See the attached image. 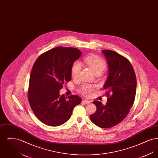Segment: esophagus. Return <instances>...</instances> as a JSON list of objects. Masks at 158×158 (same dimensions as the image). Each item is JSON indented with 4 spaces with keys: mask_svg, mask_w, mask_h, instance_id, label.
Masks as SVG:
<instances>
[{
    "mask_svg": "<svg viewBox=\"0 0 158 158\" xmlns=\"http://www.w3.org/2000/svg\"><path fill=\"white\" fill-rule=\"evenodd\" d=\"M83 103H84V104H90V101H89V100H87V99H83L82 101Z\"/></svg>",
    "mask_w": 158,
    "mask_h": 158,
    "instance_id": "1",
    "label": "esophagus"
}]
</instances>
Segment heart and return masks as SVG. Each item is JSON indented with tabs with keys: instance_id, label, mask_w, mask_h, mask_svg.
Listing matches in <instances>:
<instances>
[{
	"instance_id": "heart-1",
	"label": "heart",
	"mask_w": 158,
	"mask_h": 158,
	"mask_svg": "<svg viewBox=\"0 0 158 158\" xmlns=\"http://www.w3.org/2000/svg\"><path fill=\"white\" fill-rule=\"evenodd\" d=\"M83 61L86 64L94 74L102 73L106 68V63L105 61L95 55H91L86 57ZM82 69V64L79 61L75 62L71 68V76L73 79H77L81 73ZM97 85H92L89 84H85L81 88V93L86 95L89 96L94 90L97 89Z\"/></svg>"
}]
</instances>
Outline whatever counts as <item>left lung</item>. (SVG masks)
<instances>
[{
    "label": "left lung",
    "instance_id": "left-lung-1",
    "mask_svg": "<svg viewBox=\"0 0 158 158\" xmlns=\"http://www.w3.org/2000/svg\"><path fill=\"white\" fill-rule=\"evenodd\" d=\"M102 52L108 65V76L103 87L106 90L107 102L104 105L94 101L97 111L90 119L98 127L107 128L118 124L127 115L135 101L137 81L133 68L126 57L110 50Z\"/></svg>",
    "mask_w": 158,
    "mask_h": 158
}]
</instances>
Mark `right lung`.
<instances>
[{"label":"right lung","mask_w":158,"mask_h":158,"mask_svg":"<svg viewBox=\"0 0 158 158\" xmlns=\"http://www.w3.org/2000/svg\"><path fill=\"white\" fill-rule=\"evenodd\" d=\"M82 52L73 47H57L41 54L31 72L28 98L38 119L50 126H59L70 118L82 99L60 95L64 83L71 80V68Z\"/></svg>","instance_id":"right-lung-1"}]
</instances>
